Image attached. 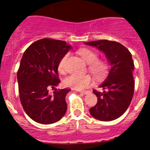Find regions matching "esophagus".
I'll return each mask as SVG.
<instances>
[{"label": "esophagus", "mask_w": 150, "mask_h": 150, "mask_svg": "<svg viewBox=\"0 0 150 150\" xmlns=\"http://www.w3.org/2000/svg\"><path fill=\"white\" fill-rule=\"evenodd\" d=\"M76 90H77V89H76ZM77 92H80V93H82V94H87V93L88 92V91H85V90H83V91L77 90Z\"/></svg>", "instance_id": "1"}]
</instances>
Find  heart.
I'll return each mask as SVG.
<instances>
[{"label": "heart", "instance_id": "b5f03b06", "mask_svg": "<svg viewBox=\"0 0 150 150\" xmlns=\"http://www.w3.org/2000/svg\"><path fill=\"white\" fill-rule=\"evenodd\" d=\"M82 59L87 64H89V70L97 78L103 77L108 70V64L103 60L98 59V54L94 51L88 49H82L79 51ZM69 53L65 54L60 60L58 65V71L63 73L65 70V65ZM92 83V80L88 75H80L77 74H72L65 77L63 84L66 87H70L77 90H82L90 86Z\"/></svg>", "mask_w": 150, "mask_h": 150}]
</instances>
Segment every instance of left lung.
Segmentation results:
<instances>
[{
  "label": "left lung",
  "instance_id": "1",
  "mask_svg": "<svg viewBox=\"0 0 150 150\" xmlns=\"http://www.w3.org/2000/svg\"><path fill=\"white\" fill-rule=\"evenodd\" d=\"M85 44L103 51L111 65L108 76L99 85L104 92L93 90L98 101L89 112L94 118L102 121L116 119L128 109L133 97L134 63L131 53L124 46L113 41L104 39Z\"/></svg>",
  "mask_w": 150,
  "mask_h": 150
}]
</instances>
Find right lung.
<instances>
[{"label": "right lung", "instance_id": "add662e5", "mask_svg": "<svg viewBox=\"0 0 150 150\" xmlns=\"http://www.w3.org/2000/svg\"><path fill=\"white\" fill-rule=\"evenodd\" d=\"M64 41L45 38L34 42L25 50L17 73L19 94L25 113L42 124L59 120L67 110L65 96L70 89H49L60 82L58 65L70 49Z\"/></svg>", "mask_w": 150, "mask_h": 150}]
</instances>
